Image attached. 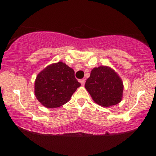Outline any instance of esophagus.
<instances>
[{
    "instance_id": "esophagus-1",
    "label": "esophagus",
    "mask_w": 156,
    "mask_h": 156,
    "mask_svg": "<svg viewBox=\"0 0 156 156\" xmlns=\"http://www.w3.org/2000/svg\"><path fill=\"white\" fill-rule=\"evenodd\" d=\"M80 83H81V85L83 86L84 84H85V79H81V80H80Z\"/></svg>"
}]
</instances>
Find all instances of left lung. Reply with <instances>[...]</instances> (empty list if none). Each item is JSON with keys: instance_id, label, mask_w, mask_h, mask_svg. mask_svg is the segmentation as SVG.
Returning a JSON list of instances; mask_svg holds the SVG:
<instances>
[{"instance_id": "1", "label": "left lung", "mask_w": 156, "mask_h": 156, "mask_svg": "<svg viewBox=\"0 0 156 156\" xmlns=\"http://www.w3.org/2000/svg\"><path fill=\"white\" fill-rule=\"evenodd\" d=\"M85 88L94 103L103 107H110L121 102L124 86L114 69L108 66H100L91 71Z\"/></svg>"}]
</instances>
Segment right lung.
<instances>
[{"label":"right lung","instance_id":"right-lung-1","mask_svg":"<svg viewBox=\"0 0 156 156\" xmlns=\"http://www.w3.org/2000/svg\"><path fill=\"white\" fill-rule=\"evenodd\" d=\"M80 86L73 69L58 62L49 64L37 75L34 94L43 106L55 108L67 103Z\"/></svg>","mask_w":156,"mask_h":156}]
</instances>
